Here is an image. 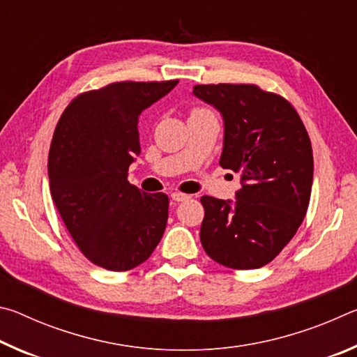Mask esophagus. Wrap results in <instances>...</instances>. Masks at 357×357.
<instances>
[{
    "instance_id": "esophagus-1",
    "label": "esophagus",
    "mask_w": 357,
    "mask_h": 357,
    "mask_svg": "<svg viewBox=\"0 0 357 357\" xmlns=\"http://www.w3.org/2000/svg\"><path fill=\"white\" fill-rule=\"evenodd\" d=\"M189 198V195H185V193H181V192H173L172 193V200L174 202H184Z\"/></svg>"
}]
</instances>
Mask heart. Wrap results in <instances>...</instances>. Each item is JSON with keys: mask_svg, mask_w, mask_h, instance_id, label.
Instances as JSON below:
<instances>
[{"mask_svg": "<svg viewBox=\"0 0 357 357\" xmlns=\"http://www.w3.org/2000/svg\"><path fill=\"white\" fill-rule=\"evenodd\" d=\"M195 112H202V108H195V110H192V113H195ZM190 113V114H192Z\"/></svg>", "mask_w": 357, "mask_h": 357, "instance_id": "b5f03b06", "label": "heart"}]
</instances>
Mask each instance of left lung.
Masks as SVG:
<instances>
[{
  "instance_id": "left-lung-1",
  "label": "left lung",
  "mask_w": 357,
  "mask_h": 357,
  "mask_svg": "<svg viewBox=\"0 0 357 357\" xmlns=\"http://www.w3.org/2000/svg\"><path fill=\"white\" fill-rule=\"evenodd\" d=\"M193 94L222 113L220 165L241 173L243 184L234 202L202 197V245L227 268H261L291 241L309 208V134L285 98L257 84H197Z\"/></svg>"
}]
</instances>
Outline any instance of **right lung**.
<instances>
[{
    "label": "right lung",
    "instance_id": "right-lung-1",
    "mask_svg": "<svg viewBox=\"0 0 357 357\" xmlns=\"http://www.w3.org/2000/svg\"><path fill=\"white\" fill-rule=\"evenodd\" d=\"M116 82L78 94L59 118L48 153L50 192L78 249L96 266L129 271L164 236L165 193H144L128 181L140 154L138 116L176 86Z\"/></svg>",
    "mask_w": 357,
    "mask_h": 357
}]
</instances>
